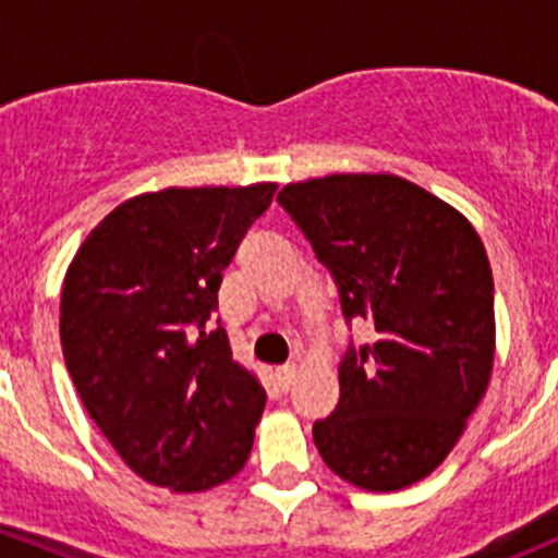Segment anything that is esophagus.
Returning <instances> with one entry per match:
<instances>
[{"label":"esophagus","instance_id":"1","mask_svg":"<svg viewBox=\"0 0 558 558\" xmlns=\"http://www.w3.org/2000/svg\"><path fill=\"white\" fill-rule=\"evenodd\" d=\"M275 378H278L280 391H289L291 384H294V378H296V367L294 364H283V367L275 369Z\"/></svg>","mask_w":558,"mask_h":558}]
</instances>
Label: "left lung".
Wrapping results in <instances>:
<instances>
[{"mask_svg": "<svg viewBox=\"0 0 558 558\" xmlns=\"http://www.w3.org/2000/svg\"><path fill=\"white\" fill-rule=\"evenodd\" d=\"M280 207L335 278L348 345L340 402L313 424L320 459L367 492H399L442 464L494 367V278L472 223L397 174L289 183Z\"/></svg>", "mask_w": 558, "mask_h": 558, "instance_id": "8db88e82", "label": "left lung"}]
</instances>
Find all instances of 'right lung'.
Instances as JSON below:
<instances>
[{
    "instance_id": "1",
    "label": "right lung",
    "mask_w": 558,
    "mask_h": 558,
    "mask_svg": "<svg viewBox=\"0 0 558 558\" xmlns=\"http://www.w3.org/2000/svg\"><path fill=\"white\" fill-rule=\"evenodd\" d=\"M275 183L165 189L102 218L61 291L83 408L143 481L207 492L245 466L267 391L210 324L223 269Z\"/></svg>"
}]
</instances>
